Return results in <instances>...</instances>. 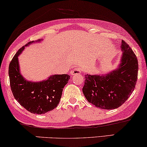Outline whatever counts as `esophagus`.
Returning a JSON list of instances; mask_svg holds the SVG:
<instances>
[{"label": "esophagus", "mask_w": 147, "mask_h": 147, "mask_svg": "<svg viewBox=\"0 0 147 147\" xmlns=\"http://www.w3.org/2000/svg\"><path fill=\"white\" fill-rule=\"evenodd\" d=\"M81 73V69L79 67H76L74 68L73 70H71L70 71V74H71V76H74V75H78V74H80Z\"/></svg>", "instance_id": "obj_1"}]
</instances>
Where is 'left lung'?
<instances>
[{
    "label": "left lung",
    "mask_w": 147,
    "mask_h": 147,
    "mask_svg": "<svg viewBox=\"0 0 147 147\" xmlns=\"http://www.w3.org/2000/svg\"><path fill=\"white\" fill-rule=\"evenodd\" d=\"M120 66L106 76H85L82 91L88 102L99 108L112 110L122 106L131 95L138 78L136 56L122 40Z\"/></svg>",
    "instance_id": "8db88e82"
}]
</instances>
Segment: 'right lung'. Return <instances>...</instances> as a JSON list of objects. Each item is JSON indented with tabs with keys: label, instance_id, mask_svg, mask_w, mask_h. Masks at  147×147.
Listing matches in <instances>:
<instances>
[{
	"label": "right lung",
	"instance_id": "1",
	"mask_svg": "<svg viewBox=\"0 0 147 147\" xmlns=\"http://www.w3.org/2000/svg\"><path fill=\"white\" fill-rule=\"evenodd\" d=\"M33 42H29L25 46ZM23 49L24 46L20 48L9 67L10 86L14 98L33 114H41L51 111L59 104L62 91L70 76L67 74L53 75L45 81L37 83L26 81L20 74L18 63V56Z\"/></svg>",
	"mask_w": 147,
	"mask_h": 147
}]
</instances>
